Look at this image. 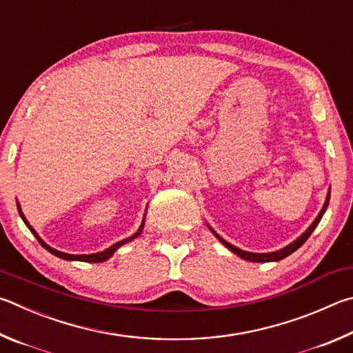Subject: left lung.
<instances>
[{"label":"left lung","instance_id":"1","mask_svg":"<svg viewBox=\"0 0 353 353\" xmlns=\"http://www.w3.org/2000/svg\"><path fill=\"white\" fill-rule=\"evenodd\" d=\"M329 201H330V189H329V192H327L324 206H323V209H321V211H319L318 217L313 220V223H312L310 226H308L307 230H305L304 232H302L298 239L294 240V242H292V243L287 245V246H283L282 250H277V251H273V252H250V251L240 250V248H237V246H234V245H231L230 242H226V240H225L223 237H220L219 234L215 232L211 226H209L208 223H206V225H208L209 230L212 231L214 236L217 237V239L220 240V242L226 246L228 250L232 251L234 254H237L239 257H242L243 261H248V262H261V263H265V262H277V261H282V259H285L287 256H290V254H292V252H294L296 250L301 248V246L305 243V240L312 236V232L314 231V228L318 226L321 219H323L325 209H327V206H329Z\"/></svg>","mask_w":353,"mask_h":353}]
</instances>
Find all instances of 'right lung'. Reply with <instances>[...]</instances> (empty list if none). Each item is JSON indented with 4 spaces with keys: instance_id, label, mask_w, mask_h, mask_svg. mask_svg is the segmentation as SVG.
<instances>
[{
    "instance_id": "right-lung-1",
    "label": "right lung",
    "mask_w": 353,
    "mask_h": 353,
    "mask_svg": "<svg viewBox=\"0 0 353 353\" xmlns=\"http://www.w3.org/2000/svg\"><path fill=\"white\" fill-rule=\"evenodd\" d=\"M17 208H18V214H20V217H21L23 221H24V225H26V226L29 228V231L34 234L35 239L39 240V243L43 246V248L48 250V251L51 252V254H54V256H57V257H60V259H65V261H79V262H90V263H99V262L108 261V259L114 254L117 248H121L122 245L132 242V240H134L136 237L139 236V234L142 232V230H144V221H145V214H144V219H142V223H141V226H139V230L136 231V232L133 234V236H130V237H127V239L121 240V242L111 245L110 248L103 250V251H101V252H94V254H68V252H61V251L54 250V248H51V246H49L48 243L43 242L41 237L39 236V234L35 232L34 228L29 225V221L26 220V217H24V214H23V211H21V206H20V203H18V201H17ZM145 212H147V211H145Z\"/></svg>"
}]
</instances>
